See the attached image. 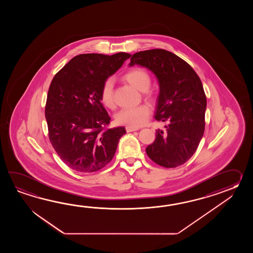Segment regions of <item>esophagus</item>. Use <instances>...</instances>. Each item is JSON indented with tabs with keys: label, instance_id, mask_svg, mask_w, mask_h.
Segmentation results:
<instances>
[{
	"label": "esophagus",
	"instance_id": "1",
	"mask_svg": "<svg viewBox=\"0 0 253 253\" xmlns=\"http://www.w3.org/2000/svg\"><path fill=\"white\" fill-rule=\"evenodd\" d=\"M126 132H133V131H137L138 128H136V127H131V126H126Z\"/></svg>",
	"mask_w": 253,
	"mask_h": 253
}]
</instances>
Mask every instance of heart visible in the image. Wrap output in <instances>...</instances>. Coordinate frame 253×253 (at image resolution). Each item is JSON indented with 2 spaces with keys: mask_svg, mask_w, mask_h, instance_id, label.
<instances>
[{
  "mask_svg": "<svg viewBox=\"0 0 253 253\" xmlns=\"http://www.w3.org/2000/svg\"><path fill=\"white\" fill-rule=\"evenodd\" d=\"M123 80L140 91H143V97L146 100L151 102L155 101L156 95L149 88L152 84V79L148 71L145 69L133 68L127 70L123 75ZM99 97L105 107L108 108L115 107L114 82L111 79H108L103 82ZM150 114V108L145 104H142L135 108H123L119 110L115 116V120L119 125L131 127H139L147 121Z\"/></svg>",
  "mask_w": 253,
  "mask_h": 253,
  "instance_id": "1",
  "label": "heart"
}]
</instances>
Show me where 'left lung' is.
<instances>
[{
	"label": "left lung",
	"instance_id": "8db88e82",
	"mask_svg": "<svg viewBox=\"0 0 253 253\" xmlns=\"http://www.w3.org/2000/svg\"><path fill=\"white\" fill-rule=\"evenodd\" d=\"M141 65L156 76L160 94L155 119L167 123L158 129L146 154L160 167L174 168L188 161L205 128L206 96L199 76L177 55L163 48L133 54L130 66Z\"/></svg>",
	"mask_w": 253,
	"mask_h": 253
}]
</instances>
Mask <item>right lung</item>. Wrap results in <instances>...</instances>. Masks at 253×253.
<instances>
[{
	"label": "right lung",
	"instance_id": "obj_1",
	"mask_svg": "<svg viewBox=\"0 0 253 253\" xmlns=\"http://www.w3.org/2000/svg\"><path fill=\"white\" fill-rule=\"evenodd\" d=\"M130 54H81L54 76L45 106L48 138L60 159L80 172H94L113 159L123 126L109 128L99 92Z\"/></svg>",
	"mask_w": 253,
	"mask_h": 253
}]
</instances>
